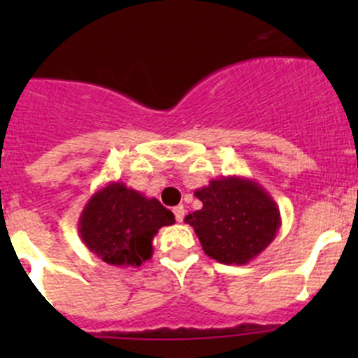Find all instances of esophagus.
I'll return each instance as SVG.
<instances>
[{
	"label": "esophagus",
	"mask_w": 358,
	"mask_h": 358,
	"mask_svg": "<svg viewBox=\"0 0 358 358\" xmlns=\"http://www.w3.org/2000/svg\"><path fill=\"white\" fill-rule=\"evenodd\" d=\"M173 213H175V218L176 222H183V216H185V209H183V206H176V208H173Z\"/></svg>",
	"instance_id": "esophagus-1"
}]
</instances>
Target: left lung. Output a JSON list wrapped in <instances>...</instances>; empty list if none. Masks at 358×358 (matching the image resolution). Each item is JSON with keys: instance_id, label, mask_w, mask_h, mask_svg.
I'll use <instances>...</instances> for the list:
<instances>
[{"instance_id": "1", "label": "left lung", "mask_w": 358, "mask_h": 358, "mask_svg": "<svg viewBox=\"0 0 358 358\" xmlns=\"http://www.w3.org/2000/svg\"><path fill=\"white\" fill-rule=\"evenodd\" d=\"M202 208L189 213L209 258L225 265H246L265 251L280 229V211L270 194L249 178L223 176L196 190Z\"/></svg>"}]
</instances>
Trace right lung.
Here are the masks:
<instances>
[{"label":"right lung","instance_id":"right-lung-1","mask_svg":"<svg viewBox=\"0 0 358 358\" xmlns=\"http://www.w3.org/2000/svg\"><path fill=\"white\" fill-rule=\"evenodd\" d=\"M175 215L156 197H145L124 183L112 182L96 190L79 216L85 246L112 266H140L152 256V241Z\"/></svg>","mask_w":358,"mask_h":358}]
</instances>
